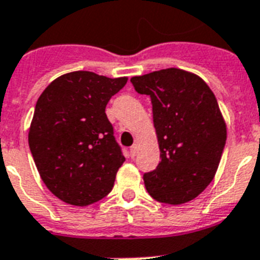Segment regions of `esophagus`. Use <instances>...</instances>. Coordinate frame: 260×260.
<instances>
[{
    "label": "esophagus",
    "instance_id": "1",
    "mask_svg": "<svg viewBox=\"0 0 260 260\" xmlns=\"http://www.w3.org/2000/svg\"><path fill=\"white\" fill-rule=\"evenodd\" d=\"M137 151H139V145H137V144L132 145V147H131V149H129L131 157H135V156L137 155Z\"/></svg>",
    "mask_w": 260,
    "mask_h": 260
}]
</instances>
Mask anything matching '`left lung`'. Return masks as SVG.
Returning a JSON list of instances; mask_svg holds the SVG:
<instances>
[{"mask_svg": "<svg viewBox=\"0 0 260 260\" xmlns=\"http://www.w3.org/2000/svg\"><path fill=\"white\" fill-rule=\"evenodd\" d=\"M151 97L161 161L144 174L149 195L167 204L195 199L214 179L227 139L216 97L203 79L178 68L131 79Z\"/></svg>", "mask_w": 260, "mask_h": 260, "instance_id": "obj_1", "label": "left lung"}]
</instances>
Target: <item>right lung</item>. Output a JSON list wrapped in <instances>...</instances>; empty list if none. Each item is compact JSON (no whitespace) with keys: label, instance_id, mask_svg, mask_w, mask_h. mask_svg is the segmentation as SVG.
<instances>
[{"label":"right lung","instance_id":"right-lung-1","mask_svg":"<svg viewBox=\"0 0 260 260\" xmlns=\"http://www.w3.org/2000/svg\"><path fill=\"white\" fill-rule=\"evenodd\" d=\"M126 81L76 71L57 77L39 97L29 148L42 181L65 203L89 206L113 188L125 157L105 107Z\"/></svg>","mask_w":260,"mask_h":260}]
</instances>
